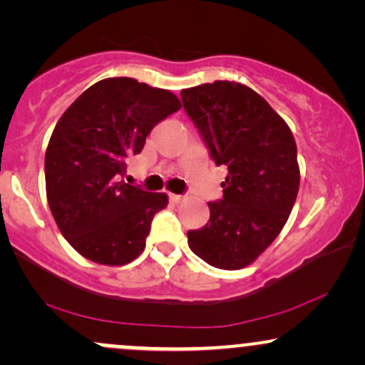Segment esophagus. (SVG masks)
<instances>
[{
    "label": "esophagus",
    "mask_w": 365,
    "mask_h": 365,
    "mask_svg": "<svg viewBox=\"0 0 365 365\" xmlns=\"http://www.w3.org/2000/svg\"><path fill=\"white\" fill-rule=\"evenodd\" d=\"M183 199H185V197H183V195H178V194H170V200H171V202H175V204L182 202Z\"/></svg>",
    "instance_id": "esophagus-1"
}]
</instances>
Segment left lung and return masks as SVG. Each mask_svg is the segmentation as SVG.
Masks as SVG:
<instances>
[{
    "label": "left lung",
    "instance_id": "left-lung-1",
    "mask_svg": "<svg viewBox=\"0 0 365 365\" xmlns=\"http://www.w3.org/2000/svg\"><path fill=\"white\" fill-rule=\"evenodd\" d=\"M217 166L228 168L223 199L209 202V223L187 233L188 247L220 269H242L274 242L300 185L290 127L257 92L216 81L180 92Z\"/></svg>",
    "mask_w": 365,
    "mask_h": 365
}]
</instances>
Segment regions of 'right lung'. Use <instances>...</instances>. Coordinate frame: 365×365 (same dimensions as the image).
<instances>
[{
	"label": "right lung",
	"mask_w": 365,
	"mask_h": 365,
	"mask_svg": "<svg viewBox=\"0 0 365 365\" xmlns=\"http://www.w3.org/2000/svg\"><path fill=\"white\" fill-rule=\"evenodd\" d=\"M180 108L173 92L115 77L83 91L58 120L44 156L46 195L61 235L86 259L123 266L145 249L168 195L120 178L150 130Z\"/></svg>",
	"instance_id": "right-lung-1"
}]
</instances>
